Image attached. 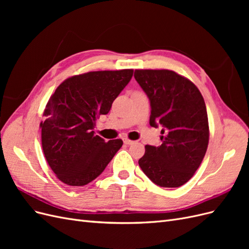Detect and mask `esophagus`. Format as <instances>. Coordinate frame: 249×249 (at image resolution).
Segmentation results:
<instances>
[{
  "label": "esophagus",
  "instance_id": "1",
  "mask_svg": "<svg viewBox=\"0 0 249 249\" xmlns=\"http://www.w3.org/2000/svg\"><path fill=\"white\" fill-rule=\"evenodd\" d=\"M124 142L125 143V144H127V145H130V144H132V143H134L133 140H130V139H127V138H124Z\"/></svg>",
  "mask_w": 249,
  "mask_h": 249
}]
</instances>
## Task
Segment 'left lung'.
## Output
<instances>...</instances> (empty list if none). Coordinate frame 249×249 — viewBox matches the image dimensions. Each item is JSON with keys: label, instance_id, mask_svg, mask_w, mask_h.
<instances>
[{"label": "left lung", "instance_id": "8db88e82", "mask_svg": "<svg viewBox=\"0 0 249 249\" xmlns=\"http://www.w3.org/2000/svg\"><path fill=\"white\" fill-rule=\"evenodd\" d=\"M134 77L150 102L149 124L162 126V144L145 145L139 166L158 186H182L199 167L209 144L203 97L190 80L176 71L136 70Z\"/></svg>", "mask_w": 249, "mask_h": 249}]
</instances>
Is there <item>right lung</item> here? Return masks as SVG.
I'll return each mask as SVG.
<instances>
[{
	"instance_id": "add662e5",
	"label": "right lung",
	"mask_w": 249,
	"mask_h": 249,
	"mask_svg": "<svg viewBox=\"0 0 249 249\" xmlns=\"http://www.w3.org/2000/svg\"><path fill=\"white\" fill-rule=\"evenodd\" d=\"M133 70L89 71L63 81L52 94L40 123L41 144L51 169L62 183L84 186L106 168L122 139L94 135L95 120L133 77Z\"/></svg>"
}]
</instances>
